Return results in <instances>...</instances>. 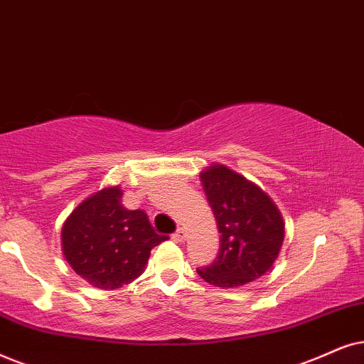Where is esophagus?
<instances>
[{"instance_id": "34e87169", "label": "esophagus", "mask_w": 364, "mask_h": 364, "mask_svg": "<svg viewBox=\"0 0 364 364\" xmlns=\"http://www.w3.org/2000/svg\"><path fill=\"white\" fill-rule=\"evenodd\" d=\"M171 237H173V240H174V242H179V243H181L183 240H185V230H183V228H178L176 232H174Z\"/></svg>"}]
</instances>
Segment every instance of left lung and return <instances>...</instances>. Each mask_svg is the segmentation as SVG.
<instances>
[{
	"mask_svg": "<svg viewBox=\"0 0 364 364\" xmlns=\"http://www.w3.org/2000/svg\"><path fill=\"white\" fill-rule=\"evenodd\" d=\"M220 232L213 264L196 269L211 285L233 289L260 279L279 257L284 220L267 193L223 164L200 174Z\"/></svg>",
	"mask_w": 364,
	"mask_h": 364,
	"instance_id": "obj_1",
	"label": "left lung"
}]
</instances>
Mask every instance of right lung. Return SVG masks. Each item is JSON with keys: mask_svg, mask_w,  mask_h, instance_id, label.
I'll return each mask as SVG.
<instances>
[{"mask_svg": "<svg viewBox=\"0 0 364 364\" xmlns=\"http://www.w3.org/2000/svg\"><path fill=\"white\" fill-rule=\"evenodd\" d=\"M119 186L104 188L72 211L62 228V250L77 275L99 289H119L144 272L151 250L166 235L142 210L121 205Z\"/></svg>", "mask_w": 364, "mask_h": 364, "instance_id": "add662e5", "label": "right lung"}]
</instances>
